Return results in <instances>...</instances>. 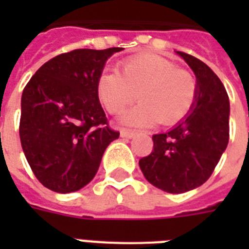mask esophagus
<instances>
[{
  "instance_id": "34e87169",
  "label": "esophagus",
  "mask_w": 249,
  "mask_h": 249,
  "mask_svg": "<svg viewBox=\"0 0 249 249\" xmlns=\"http://www.w3.org/2000/svg\"><path fill=\"white\" fill-rule=\"evenodd\" d=\"M120 134L123 138H133V137L136 136V132L130 130V129H121Z\"/></svg>"
}]
</instances>
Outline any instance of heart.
Segmentation results:
<instances>
[{
    "instance_id": "b5f03b06",
    "label": "heart",
    "mask_w": 249,
    "mask_h": 249,
    "mask_svg": "<svg viewBox=\"0 0 249 249\" xmlns=\"http://www.w3.org/2000/svg\"><path fill=\"white\" fill-rule=\"evenodd\" d=\"M140 93L142 102L121 117L124 124H174L193 107L196 83L189 72L156 54H140L121 62L120 72H102L97 95L109 113H121Z\"/></svg>"
}]
</instances>
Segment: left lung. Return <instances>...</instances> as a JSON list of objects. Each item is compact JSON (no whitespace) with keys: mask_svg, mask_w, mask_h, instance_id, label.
Listing matches in <instances>:
<instances>
[{"mask_svg":"<svg viewBox=\"0 0 249 249\" xmlns=\"http://www.w3.org/2000/svg\"><path fill=\"white\" fill-rule=\"evenodd\" d=\"M196 76V97L190 112L169 132L152 136L154 150L140 160L151 185L170 194L201 186L229 143L230 103L224 84L195 56L177 52Z\"/></svg>","mask_w":249,"mask_h":249,"instance_id":"obj_1","label":"left lung"}]
</instances>
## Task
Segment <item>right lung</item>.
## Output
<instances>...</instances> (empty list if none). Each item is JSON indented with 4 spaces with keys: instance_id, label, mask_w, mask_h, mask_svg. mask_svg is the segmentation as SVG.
Wrapping results in <instances>:
<instances>
[{
    "instance_id": "right-lung-1",
    "label": "right lung",
    "mask_w": 249,
    "mask_h": 249,
    "mask_svg": "<svg viewBox=\"0 0 249 249\" xmlns=\"http://www.w3.org/2000/svg\"><path fill=\"white\" fill-rule=\"evenodd\" d=\"M123 48L76 49L54 56L21 94V147L33 174L52 191L83 189L120 133L109 128L97 81L109 56Z\"/></svg>"
}]
</instances>
